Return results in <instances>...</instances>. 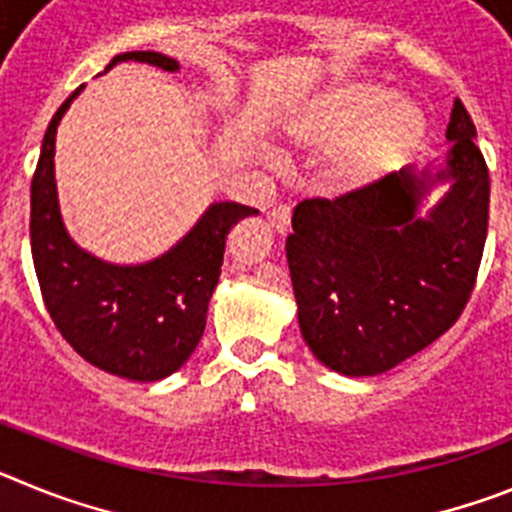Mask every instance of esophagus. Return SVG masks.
Returning <instances> with one entry per match:
<instances>
[{
	"label": "esophagus",
	"instance_id": "34e87169",
	"mask_svg": "<svg viewBox=\"0 0 512 512\" xmlns=\"http://www.w3.org/2000/svg\"><path fill=\"white\" fill-rule=\"evenodd\" d=\"M289 220H292V207L289 205H277L274 210L269 212V223H271V228L277 230V233H287Z\"/></svg>",
	"mask_w": 512,
	"mask_h": 512
}]
</instances>
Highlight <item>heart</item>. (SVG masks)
<instances>
[{"mask_svg": "<svg viewBox=\"0 0 512 512\" xmlns=\"http://www.w3.org/2000/svg\"><path fill=\"white\" fill-rule=\"evenodd\" d=\"M302 148H336L330 179L341 189H364L400 169L420 148L425 117L410 99L377 84H341L307 102L287 122Z\"/></svg>", "mask_w": 512, "mask_h": 512, "instance_id": "b5f03b06", "label": "heart"}]
</instances>
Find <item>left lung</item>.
<instances>
[{
    "mask_svg": "<svg viewBox=\"0 0 512 512\" xmlns=\"http://www.w3.org/2000/svg\"><path fill=\"white\" fill-rule=\"evenodd\" d=\"M436 174L410 166L336 200L295 207L287 264L310 351L346 377H374L441 338L467 307L485 251L490 171L461 99ZM450 192L425 218L431 186Z\"/></svg>",
    "mask_w": 512,
    "mask_h": 512,
    "instance_id": "left-lung-1",
    "label": "left lung"
}]
</instances>
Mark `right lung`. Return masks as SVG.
Segmentation results:
<instances>
[{
  "label": "right lung",
  "mask_w": 512,
  "mask_h": 512,
  "mask_svg": "<svg viewBox=\"0 0 512 512\" xmlns=\"http://www.w3.org/2000/svg\"><path fill=\"white\" fill-rule=\"evenodd\" d=\"M120 61L179 69L174 58L153 51L120 53L107 69ZM79 92L58 107L45 130L30 184L35 274L45 310L81 359L133 382H156L174 374L200 343L230 228L259 210L215 202L182 241L148 264H104L81 251L63 228L53 174L56 128Z\"/></svg>",
  "instance_id": "right-lung-1"
}]
</instances>
